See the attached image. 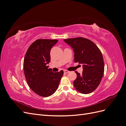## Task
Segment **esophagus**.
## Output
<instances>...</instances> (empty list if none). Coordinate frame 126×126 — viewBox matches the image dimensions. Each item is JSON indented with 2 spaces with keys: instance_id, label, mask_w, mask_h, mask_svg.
Returning a JSON list of instances; mask_svg holds the SVG:
<instances>
[{
  "instance_id": "obj_1",
  "label": "esophagus",
  "mask_w": 126,
  "mask_h": 126,
  "mask_svg": "<svg viewBox=\"0 0 126 126\" xmlns=\"http://www.w3.org/2000/svg\"><path fill=\"white\" fill-rule=\"evenodd\" d=\"M68 72H69V71H68V70H64V74H68Z\"/></svg>"
}]
</instances>
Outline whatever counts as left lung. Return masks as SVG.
<instances>
[{
    "instance_id": "1",
    "label": "left lung",
    "mask_w": 126,
    "mask_h": 126,
    "mask_svg": "<svg viewBox=\"0 0 126 126\" xmlns=\"http://www.w3.org/2000/svg\"><path fill=\"white\" fill-rule=\"evenodd\" d=\"M74 51L75 63L82 64L81 75L77 71L74 87L79 93H92L99 85L104 72V62L102 53L96 45L82 37L64 39Z\"/></svg>"
}]
</instances>
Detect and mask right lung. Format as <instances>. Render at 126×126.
<instances>
[{
  "label": "right lung",
  "mask_w": 126,
  "mask_h": 126,
  "mask_svg": "<svg viewBox=\"0 0 126 126\" xmlns=\"http://www.w3.org/2000/svg\"><path fill=\"white\" fill-rule=\"evenodd\" d=\"M58 40L37 39L30 46L25 56L24 70L27 82L34 93L47 97L58 88L63 71L54 72L47 66L50 50Z\"/></svg>",
  "instance_id": "obj_1"
}]
</instances>
